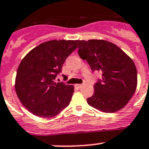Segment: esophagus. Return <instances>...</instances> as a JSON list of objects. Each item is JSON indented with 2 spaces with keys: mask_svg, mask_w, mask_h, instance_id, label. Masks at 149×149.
<instances>
[{
  "mask_svg": "<svg viewBox=\"0 0 149 149\" xmlns=\"http://www.w3.org/2000/svg\"><path fill=\"white\" fill-rule=\"evenodd\" d=\"M83 86H84V84H76V85H75V86L77 87L78 88H81Z\"/></svg>",
  "mask_w": 149,
  "mask_h": 149,
  "instance_id": "esophagus-1",
  "label": "esophagus"
}]
</instances>
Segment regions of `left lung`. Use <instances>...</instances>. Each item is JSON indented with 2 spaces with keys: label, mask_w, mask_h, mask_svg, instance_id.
Returning a JSON list of instances; mask_svg holds the SVG:
<instances>
[{
  "label": "left lung",
  "mask_w": 149,
  "mask_h": 149,
  "mask_svg": "<svg viewBox=\"0 0 149 149\" xmlns=\"http://www.w3.org/2000/svg\"><path fill=\"white\" fill-rule=\"evenodd\" d=\"M79 55L92 71L102 72L94 93L87 99L90 106L106 113L123 109L137 87V70L133 60L113 43L103 40H76Z\"/></svg>",
  "instance_id": "8db88e82"
}]
</instances>
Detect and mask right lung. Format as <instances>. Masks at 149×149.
<instances>
[{
	"mask_svg": "<svg viewBox=\"0 0 149 149\" xmlns=\"http://www.w3.org/2000/svg\"><path fill=\"white\" fill-rule=\"evenodd\" d=\"M77 47L74 40H50L34 47L22 59L15 90L24 107L33 115L52 118L69 105L73 86L58 83L55 79Z\"/></svg>",
	"mask_w": 149,
	"mask_h": 149,
	"instance_id": "1",
	"label": "right lung"
}]
</instances>
